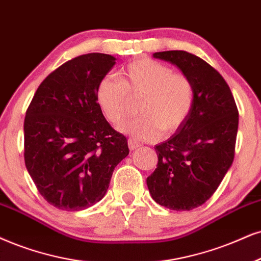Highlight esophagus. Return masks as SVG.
Instances as JSON below:
<instances>
[{"mask_svg":"<svg viewBox=\"0 0 261 261\" xmlns=\"http://www.w3.org/2000/svg\"><path fill=\"white\" fill-rule=\"evenodd\" d=\"M128 146H129L130 150H136L138 147L141 146L140 143H138L136 139H133V138H130V139H128Z\"/></svg>","mask_w":261,"mask_h":261,"instance_id":"esophagus-1","label":"esophagus"}]
</instances>
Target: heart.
Instances as JSON below:
<instances>
[{
  "label": "heart",
  "instance_id": "obj_1",
  "mask_svg": "<svg viewBox=\"0 0 261 261\" xmlns=\"http://www.w3.org/2000/svg\"><path fill=\"white\" fill-rule=\"evenodd\" d=\"M96 102L114 125L125 121L132 99H139L140 116L128 121L121 130L141 141L157 140L162 134L178 130L191 114L195 86L184 72L173 71L167 64L140 59L128 64L116 77H105L96 87Z\"/></svg>",
  "mask_w": 261,
  "mask_h": 261
}]
</instances>
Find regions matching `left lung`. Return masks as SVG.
Wrapping results in <instances>:
<instances>
[{"mask_svg":"<svg viewBox=\"0 0 261 261\" xmlns=\"http://www.w3.org/2000/svg\"><path fill=\"white\" fill-rule=\"evenodd\" d=\"M153 57L174 64L195 86V104L184 124L155 146L159 163L146 184L157 203L191 211L213 196L232 165L239 110L224 77L203 59L185 50Z\"/></svg>","mask_w":261,"mask_h":261,"instance_id":"left-lung-1","label":"left lung"}]
</instances>
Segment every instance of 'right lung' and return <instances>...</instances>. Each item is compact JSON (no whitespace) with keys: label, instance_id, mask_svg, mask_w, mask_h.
Masks as SVG:
<instances>
[{"label":"right lung","instance_id":"1","mask_svg":"<svg viewBox=\"0 0 261 261\" xmlns=\"http://www.w3.org/2000/svg\"><path fill=\"white\" fill-rule=\"evenodd\" d=\"M89 53L64 63L38 86L24 121V160L49 204L82 211L104 197L115 167L129 153L127 138L105 120L96 87L116 64Z\"/></svg>","mask_w":261,"mask_h":261}]
</instances>
